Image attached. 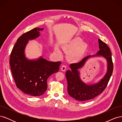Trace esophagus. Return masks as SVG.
<instances>
[{
	"instance_id": "1",
	"label": "esophagus",
	"mask_w": 122,
	"mask_h": 122,
	"mask_svg": "<svg viewBox=\"0 0 122 122\" xmlns=\"http://www.w3.org/2000/svg\"><path fill=\"white\" fill-rule=\"evenodd\" d=\"M66 69H67V66L65 65H62L61 67V70L62 71H65Z\"/></svg>"
}]
</instances>
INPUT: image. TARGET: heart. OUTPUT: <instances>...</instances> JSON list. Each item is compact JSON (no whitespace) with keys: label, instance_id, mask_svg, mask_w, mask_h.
I'll return each instance as SVG.
<instances>
[{"label":"heart","instance_id":"1","mask_svg":"<svg viewBox=\"0 0 122 122\" xmlns=\"http://www.w3.org/2000/svg\"><path fill=\"white\" fill-rule=\"evenodd\" d=\"M86 44L83 43L79 37H76L71 40L65 46V49L69 52V57L71 60L77 61L81 59L87 49ZM59 51L58 48H56Z\"/></svg>","mask_w":122,"mask_h":122}]
</instances>
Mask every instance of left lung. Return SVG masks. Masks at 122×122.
Listing matches in <instances>:
<instances>
[{
  "instance_id": "obj_1",
  "label": "left lung",
  "mask_w": 122,
  "mask_h": 122,
  "mask_svg": "<svg viewBox=\"0 0 122 122\" xmlns=\"http://www.w3.org/2000/svg\"><path fill=\"white\" fill-rule=\"evenodd\" d=\"M99 51L94 55H89L83 58L78 63L70 65L71 71L68 70L66 73L68 82V92L69 95L76 100L87 101L94 98L101 94L105 89L113 72V62L112 53L109 47L101 40H98ZM103 56L108 61V71L104 77L98 83L88 85L81 80L78 69L82 67L86 61L91 57Z\"/></svg>"
}]
</instances>
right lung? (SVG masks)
Here are the masks:
<instances>
[{"instance_id":"right-lung-1","label":"right lung","mask_w":122,"mask_h":122,"mask_svg":"<svg viewBox=\"0 0 122 122\" xmlns=\"http://www.w3.org/2000/svg\"><path fill=\"white\" fill-rule=\"evenodd\" d=\"M43 28L36 27L18 39L10 53V64L17 87L32 96L43 95L47 90L48 77L56 73L61 61H49L42 57L36 60L26 58L24 50L28 40L38 38Z\"/></svg>"}]
</instances>
